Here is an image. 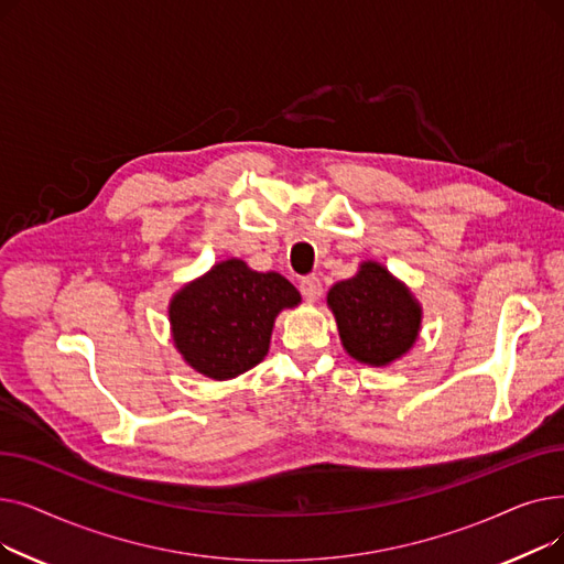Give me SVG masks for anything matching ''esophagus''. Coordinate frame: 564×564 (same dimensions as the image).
Masks as SVG:
<instances>
[{
    "label": "esophagus",
    "instance_id": "esophagus-1",
    "mask_svg": "<svg viewBox=\"0 0 564 564\" xmlns=\"http://www.w3.org/2000/svg\"><path fill=\"white\" fill-rule=\"evenodd\" d=\"M300 290L308 302H317L322 297V281L317 276H306V279H302Z\"/></svg>",
    "mask_w": 564,
    "mask_h": 564
}]
</instances>
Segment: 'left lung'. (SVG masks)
Returning <instances> with one entry per match:
<instances>
[{
    "mask_svg": "<svg viewBox=\"0 0 564 564\" xmlns=\"http://www.w3.org/2000/svg\"><path fill=\"white\" fill-rule=\"evenodd\" d=\"M338 336L354 361L387 368L416 345L423 306L404 281L377 260H364L357 274L327 292Z\"/></svg>",
    "mask_w": 564,
    "mask_h": 564,
    "instance_id": "1",
    "label": "left lung"
}]
</instances>
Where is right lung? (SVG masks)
<instances>
[{"instance_id":"add662e5","label":"right lung","mask_w":564,"mask_h":564,"mask_svg":"<svg viewBox=\"0 0 564 564\" xmlns=\"http://www.w3.org/2000/svg\"><path fill=\"white\" fill-rule=\"evenodd\" d=\"M300 304L302 294L279 272L226 258L173 292L171 340L194 372L235 379L267 357L279 313Z\"/></svg>"}]
</instances>
